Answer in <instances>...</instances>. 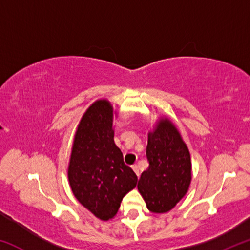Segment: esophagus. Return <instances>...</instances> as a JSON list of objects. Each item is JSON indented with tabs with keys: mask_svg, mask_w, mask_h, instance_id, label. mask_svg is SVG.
<instances>
[{
	"mask_svg": "<svg viewBox=\"0 0 250 250\" xmlns=\"http://www.w3.org/2000/svg\"><path fill=\"white\" fill-rule=\"evenodd\" d=\"M132 170L134 171L135 174H137L138 176L140 175V172H139V167L137 166V164H134V166H132Z\"/></svg>",
	"mask_w": 250,
	"mask_h": 250,
	"instance_id": "34e87169",
	"label": "esophagus"
}]
</instances>
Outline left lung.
<instances>
[{
    "label": "left lung",
    "mask_w": 250,
    "mask_h": 250,
    "mask_svg": "<svg viewBox=\"0 0 250 250\" xmlns=\"http://www.w3.org/2000/svg\"><path fill=\"white\" fill-rule=\"evenodd\" d=\"M149 167L142 173L138 189L153 213H167L184 197L192 180L191 155L181 134L164 118L147 135Z\"/></svg>",
    "instance_id": "8db88e82"
}]
</instances>
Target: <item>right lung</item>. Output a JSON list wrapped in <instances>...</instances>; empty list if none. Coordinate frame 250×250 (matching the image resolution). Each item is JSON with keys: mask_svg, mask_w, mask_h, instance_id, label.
Masks as SVG:
<instances>
[{"mask_svg": "<svg viewBox=\"0 0 250 250\" xmlns=\"http://www.w3.org/2000/svg\"><path fill=\"white\" fill-rule=\"evenodd\" d=\"M111 104L95 101L79 122L68 167L75 197L101 221L116 216L122 198L138 182L113 140Z\"/></svg>", "mask_w": 250, "mask_h": 250, "instance_id": "add662e5", "label": "right lung"}]
</instances>
